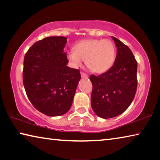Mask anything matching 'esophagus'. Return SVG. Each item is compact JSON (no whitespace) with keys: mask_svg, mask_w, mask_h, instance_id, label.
I'll return each instance as SVG.
<instances>
[{"mask_svg":"<svg viewBox=\"0 0 160 160\" xmlns=\"http://www.w3.org/2000/svg\"><path fill=\"white\" fill-rule=\"evenodd\" d=\"M81 77H82V78H88V75L85 73V72H81Z\"/></svg>","mask_w":160,"mask_h":160,"instance_id":"obj_1","label":"esophagus"}]
</instances>
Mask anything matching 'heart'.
I'll return each mask as SVG.
<instances>
[{
    "label": "heart",
    "instance_id": "heart-1",
    "mask_svg": "<svg viewBox=\"0 0 160 160\" xmlns=\"http://www.w3.org/2000/svg\"><path fill=\"white\" fill-rule=\"evenodd\" d=\"M67 57L73 68H79L85 61L86 66L96 73L107 71L113 66L116 48L108 39H87L78 42L74 51L68 52Z\"/></svg>",
    "mask_w": 160,
    "mask_h": 160
}]
</instances>
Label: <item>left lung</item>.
<instances>
[{"instance_id":"1","label":"left lung","mask_w":160,"mask_h":160,"mask_svg":"<svg viewBox=\"0 0 160 160\" xmlns=\"http://www.w3.org/2000/svg\"><path fill=\"white\" fill-rule=\"evenodd\" d=\"M117 53L111 68L100 75H91V105L96 114L110 118L121 114L133 100L137 90L138 63L131 49L116 38Z\"/></svg>"}]
</instances>
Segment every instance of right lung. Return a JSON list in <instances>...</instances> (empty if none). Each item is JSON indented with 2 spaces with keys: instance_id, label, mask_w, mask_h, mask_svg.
Returning <instances> with one entry per match:
<instances>
[{
  "instance_id": "obj_1",
  "label": "right lung",
  "mask_w": 160,
  "mask_h": 160,
  "mask_svg": "<svg viewBox=\"0 0 160 160\" xmlns=\"http://www.w3.org/2000/svg\"><path fill=\"white\" fill-rule=\"evenodd\" d=\"M64 37H46L35 42L24 58L23 84L32 104L49 116H61L71 107L80 70L67 66Z\"/></svg>"
}]
</instances>
